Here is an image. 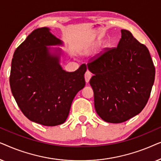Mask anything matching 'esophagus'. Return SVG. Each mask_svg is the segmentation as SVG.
Instances as JSON below:
<instances>
[{"label":"esophagus","instance_id":"esophagus-1","mask_svg":"<svg viewBox=\"0 0 161 161\" xmlns=\"http://www.w3.org/2000/svg\"><path fill=\"white\" fill-rule=\"evenodd\" d=\"M92 75L91 72H90L89 71V70H87V71L86 72L85 75H84L86 82L89 83V80H90V79H91V78H92Z\"/></svg>","mask_w":161,"mask_h":161}]
</instances>
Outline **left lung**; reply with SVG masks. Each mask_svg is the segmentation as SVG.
I'll use <instances>...</instances> for the list:
<instances>
[{
	"label": "left lung",
	"instance_id": "obj_1",
	"mask_svg": "<svg viewBox=\"0 0 161 161\" xmlns=\"http://www.w3.org/2000/svg\"><path fill=\"white\" fill-rule=\"evenodd\" d=\"M117 47L106 50L87 64L94 75L89 83L100 117L122 123L144 109L155 81V69L149 50L122 29Z\"/></svg>",
	"mask_w": 161,
	"mask_h": 161
}]
</instances>
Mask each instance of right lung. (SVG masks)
Wrapping results in <instances>:
<instances>
[{
	"mask_svg": "<svg viewBox=\"0 0 161 161\" xmlns=\"http://www.w3.org/2000/svg\"><path fill=\"white\" fill-rule=\"evenodd\" d=\"M50 30L33 31L15 50L9 83L17 105L28 119L56 126L65 122L74 97L85 86L86 66L72 72L64 70L59 64L61 50L47 47L63 42Z\"/></svg>",
	"mask_w": 161,
	"mask_h": 161,
	"instance_id": "1",
	"label": "right lung"
}]
</instances>
